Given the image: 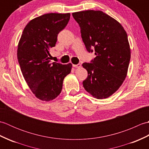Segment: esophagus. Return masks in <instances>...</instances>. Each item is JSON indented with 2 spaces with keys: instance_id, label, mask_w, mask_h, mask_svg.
<instances>
[{
  "instance_id": "34e87169",
  "label": "esophagus",
  "mask_w": 149,
  "mask_h": 149,
  "mask_svg": "<svg viewBox=\"0 0 149 149\" xmlns=\"http://www.w3.org/2000/svg\"><path fill=\"white\" fill-rule=\"evenodd\" d=\"M73 66L75 68H80L81 67V64H77V65H73Z\"/></svg>"
}]
</instances>
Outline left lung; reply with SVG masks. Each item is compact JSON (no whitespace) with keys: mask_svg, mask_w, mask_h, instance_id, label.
<instances>
[{"mask_svg":"<svg viewBox=\"0 0 149 149\" xmlns=\"http://www.w3.org/2000/svg\"><path fill=\"white\" fill-rule=\"evenodd\" d=\"M79 25L81 37L89 52L96 57L84 63L88 72L83 87L97 99L111 96L127 76L131 49L127 34L118 21L101 11L73 13Z\"/></svg>","mask_w":149,"mask_h":149,"instance_id":"1","label":"left lung"}]
</instances>
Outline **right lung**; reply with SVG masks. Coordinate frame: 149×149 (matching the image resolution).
Returning <instances> with one entry per match:
<instances>
[{"instance_id": "right-lung-1", "label": "right lung", "mask_w": 149, "mask_h": 149, "mask_svg": "<svg viewBox=\"0 0 149 149\" xmlns=\"http://www.w3.org/2000/svg\"><path fill=\"white\" fill-rule=\"evenodd\" d=\"M70 13H47L31 20L18 42L17 58L25 81L38 99H54L61 93L71 63H50V49L55 47L60 31L67 25Z\"/></svg>"}]
</instances>
